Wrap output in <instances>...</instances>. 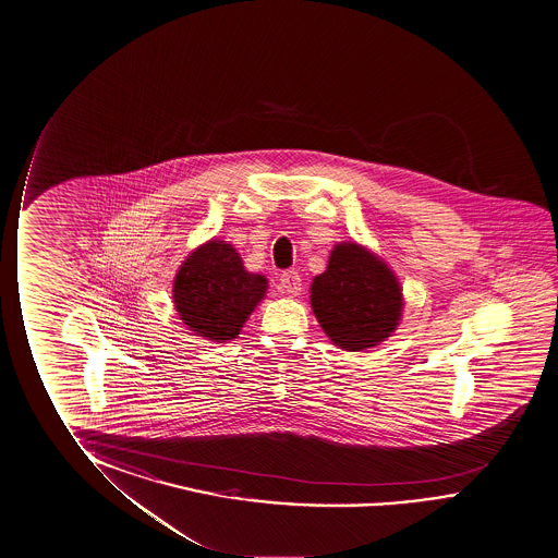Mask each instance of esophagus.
Wrapping results in <instances>:
<instances>
[{"label":"esophagus","instance_id":"esophagus-1","mask_svg":"<svg viewBox=\"0 0 558 558\" xmlns=\"http://www.w3.org/2000/svg\"><path fill=\"white\" fill-rule=\"evenodd\" d=\"M281 289L284 292H289L292 296H296L302 291V283H300V275L299 271H294V269H289V271H284L281 275Z\"/></svg>","mask_w":558,"mask_h":558}]
</instances>
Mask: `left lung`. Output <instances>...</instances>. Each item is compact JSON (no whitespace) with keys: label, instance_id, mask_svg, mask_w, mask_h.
I'll use <instances>...</instances> for the list:
<instances>
[{"label":"left lung","instance_id":"obj_1","mask_svg":"<svg viewBox=\"0 0 558 558\" xmlns=\"http://www.w3.org/2000/svg\"><path fill=\"white\" fill-rule=\"evenodd\" d=\"M310 302L325 335L339 349L357 352L391 337L402 317L397 275L374 252L339 242L324 274L310 287Z\"/></svg>","mask_w":558,"mask_h":558}]
</instances>
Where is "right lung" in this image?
I'll use <instances>...</instances> for the list:
<instances>
[{
	"label": "right lung",
	"mask_w": 558,
	"mask_h": 558,
	"mask_svg": "<svg viewBox=\"0 0 558 558\" xmlns=\"http://www.w3.org/2000/svg\"><path fill=\"white\" fill-rule=\"evenodd\" d=\"M266 291V277L246 271L231 244L208 241L179 267L173 302L179 317L194 335L225 342L236 339Z\"/></svg>",
	"instance_id": "add662e5"
}]
</instances>
